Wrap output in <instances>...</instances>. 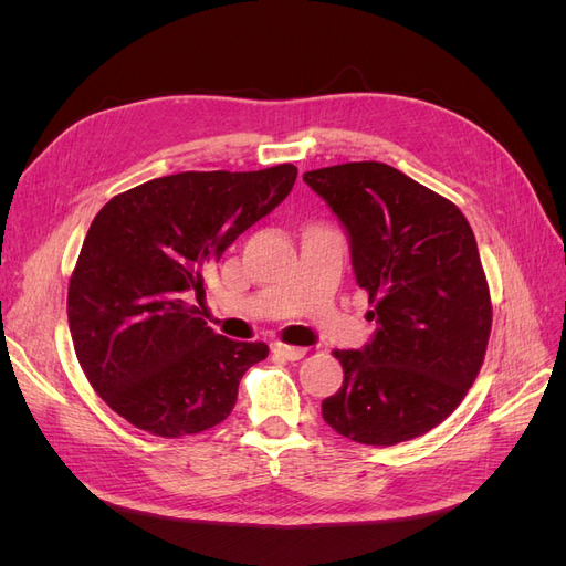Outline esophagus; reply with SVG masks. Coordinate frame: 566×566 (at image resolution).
<instances>
[{
    "mask_svg": "<svg viewBox=\"0 0 566 566\" xmlns=\"http://www.w3.org/2000/svg\"><path fill=\"white\" fill-rule=\"evenodd\" d=\"M273 354L285 358V361H300V358L306 354L304 347H290V345H281V342H276V345L271 347Z\"/></svg>",
    "mask_w": 566,
    "mask_h": 566,
    "instance_id": "34e87169",
    "label": "esophagus"
}]
</instances>
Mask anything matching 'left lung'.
<instances>
[{
    "label": "left lung",
    "mask_w": 566,
    "mask_h": 566,
    "mask_svg": "<svg viewBox=\"0 0 566 566\" xmlns=\"http://www.w3.org/2000/svg\"><path fill=\"white\" fill-rule=\"evenodd\" d=\"M347 233L375 310L361 349H337L345 382L323 420L368 447H394L447 420L472 387L491 333L489 285L468 219L385 163L304 172Z\"/></svg>",
    "instance_id": "8db88e82"
}]
</instances>
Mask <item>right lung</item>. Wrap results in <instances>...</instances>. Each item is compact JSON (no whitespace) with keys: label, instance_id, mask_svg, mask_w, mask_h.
Here are the masks:
<instances>
[{"label":"right lung","instance_id":"right-lung-1","mask_svg":"<svg viewBox=\"0 0 566 566\" xmlns=\"http://www.w3.org/2000/svg\"><path fill=\"white\" fill-rule=\"evenodd\" d=\"M295 165L260 172H181L108 200L67 287L77 361L117 416L158 437L227 420L264 342L217 335L198 316L205 273L287 198Z\"/></svg>","mask_w":566,"mask_h":566}]
</instances>
